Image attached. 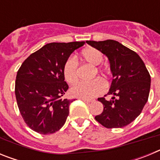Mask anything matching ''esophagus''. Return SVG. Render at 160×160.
Returning a JSON list of instances; mask_svg holds the SVG:
<instances>
[{"label": "esophagus", "mask_w": 160, "mask_h": 160, "mask_svg": "<svg viewBox=\"0 0 160 160\" xmlns=\"http://www.w3.org/2000/svg\"><path fill=\"white\" fill-rule=\"evenodd\" d=\"M82 100L83 102H87V103L92 102L94 101L93 99H86V98H82Z\"/></svg>", "instance_id": "obj_1"}]
</instances>
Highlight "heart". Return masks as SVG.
<instances>
[{"label":"heart","mask_w":160,"mask_h":160,"mask_svg":"<svg viewBox=\"0 0 160 160\" xmlns=\"http://www.w3.org/2000/svg\"><path fill=\"white\" fill-rule=\"evenodd\" d=\"M82 57L89 65L97 66L103 61V55L100 50L94 47L83 49ZM63 76L69 84L73 85L78 80V62L73 57H70L66 61L63 66ZM106 85L101 79H95L90 82H79L71 87L70 94L72 97L90 99L105 92Z\"/></svg>","instance_id":"b5f03b06"}]
</instances>
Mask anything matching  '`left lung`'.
<instances>
[{
    "label": "left lung",
    "mask_w": 160,
    "mask_h": 160,
    "mask_svg": "<svg viewBox=\"0 0 160 160\" xmlns=\"http://www.w3.org/2000/svg\"><path fill=\"white\" fill-rule=\"evenodd\" d=\"M108 58L112 82L107 94L111 100L98 98L103 111L96 121L107 128H122L142 112L151 88V76L141 58L117 41H87ZM106 96V95H105Z\"/></svg>",
    "instance_id": "left-lung-1"
}]
</instances>
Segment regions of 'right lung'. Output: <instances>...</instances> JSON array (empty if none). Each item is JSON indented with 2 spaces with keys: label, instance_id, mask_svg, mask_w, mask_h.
Returning <instances> with one entry per match:
<instances>
[{
  "label": "right lung",
  "instance_id": "add662e5",
  "mask_svg": "<svg viewBox=\"0 0 160 160\" xmlns=\"http://www.w3.org/2000/svg\"><path fill=\"white\" fill-rule=\"evenodd\" d=\"M85 42L46 44L30 54L18 70L15 95L24 121L32 131L49 135L59 131L69 115L73 100L62 99L69 88L63 66Z\"/></svg>",
  "mask_w": 160,
  "mask_h": 160
}]
</instances>
